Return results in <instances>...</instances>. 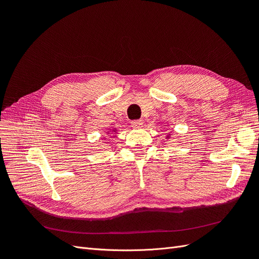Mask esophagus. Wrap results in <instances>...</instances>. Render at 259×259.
<instances>
[{
	"label": "esophagus",
	"mask_w": 259,
	"mask_h": 259,
	"mask_svg": "<svg viewBox=\"0 0 259 259\" xmlns=\"http://www.w3.org/2000/svg\"><path fill=\"white\" fill-rule=\"evenodd\" d=\"M131 124H132V127H134V128H139V127H142V126H143V121H140V120H135V121H132V122H131Z\"/></svg>",
	"instance_id": "1"
}]
</instances>
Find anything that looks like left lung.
<instances>
[{
  "label": "left lung",
  "instance_id": "obj_1",
  "mask_svg": "<svg viewBox=\"0 0 259 259\" xmlns=\"http://www.w3.org/2000/svg\"><path fill=\"white\" fill-rule=\"evenodd\" d=\"M166 138H169V135H167V136H166Z\"/></svg>",
  "mask_w": 259,
  "mask_h": 259
}]
</instances>
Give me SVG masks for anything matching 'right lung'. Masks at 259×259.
<instances>
[{
    "mask_svg": "<svg viewBox=\"0 0 259 259\" xmlns=\"http://www.w3.org/2000/svg\"><path fill=\"white\" fill-rule=\"evenodd\" d=\"M113 131H114V133H115V130H113Z\"/></svg>",
    "mask_w": 259,
    "mask_h": 259,
    "instance_id": "obj_1",
    "label": "right lung"
}]
</instances>
